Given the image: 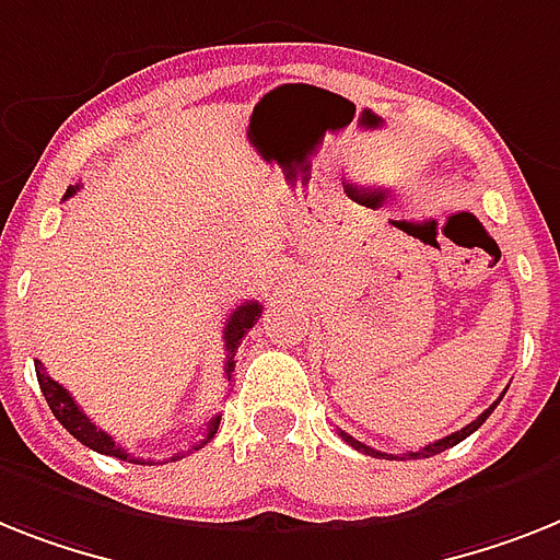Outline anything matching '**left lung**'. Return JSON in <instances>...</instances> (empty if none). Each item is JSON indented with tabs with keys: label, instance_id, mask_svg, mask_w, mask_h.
Here are the masks:
<instances>
[{
	"label": "left lung",
	"instance_id": "obj_1",
	"mask_svg": "<svg viewBox=\"0 0 560 560\" xmlns=\"http://www.w3.org/2000/svg\"><path fill=\"white\" fill-rule=\"evenodd\" d=\"M501 404V397H498L495 404L489 406V409H483V412L478 415V418L472 420V423H466L464 429H460V432H452V435H446V438H441V441H435V443H429V446H423V450H418V452H409V455H404L406 460H418V457H432V455H441V452H446L450 450V446H455V443H460L464 441V438H469L475 432V429L480 427V423H483V420L489 418V415H492V409H495V406ZM340 438H343L346 443H349V446H354V450L358 452H366V455H372V457H389V460H397V455H386V452H377V450H372V446H366V443H360V441H354L352 435H346V432H340Z\"/></svg>",
	"mask_w": 560,
	"mask_h": 560
}]
</instances>
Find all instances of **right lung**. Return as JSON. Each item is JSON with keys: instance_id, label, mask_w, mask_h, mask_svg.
Listing matches in <instances>:
<instances>
[{"instance_id": "obj_1", "label": "right lung", "mask_w": 560, "mask_h": 560, "mask_svg": "<svg viewBox=\"0 0 560 560\" xmlns=\"http://www.w3.org/2000/svg\"><path fill=\"white\" fill-rule=\"evenodd\" d=\"M77 188L80 186H71L68 191H65V200L68 197H73L77 194ZM262 314V306L257 303V300H246L243 306H237L234 312H231L229 323H225V331H223V340H225V377H234V363H237V349L240 343H243V337L248 335V329H252L254 323L260 320ZM36 366V381H39V389L42 395H45V400H48L50 412H54V418L62 423L68 432H71L73 438L80 443H85L88 450L100 452V455H110V457H119V460H133V464H140V457H131L128 452L119 446L114 438L108 435V432H103V429H96L91 420H88V415L82 412L80 406H77V400H73L71 395H68V389L65 386H59L54 377H48V372H45V366H42L39 360H34ZM217 427H220V415L217 418L208 420V429H206V438H202L194 450H200V446H206L211 438L217 435ZM183 455V452H177V455L171 457V460H177V457ZM151 464V460H148Z\"/></svg>"}]
</instances>
